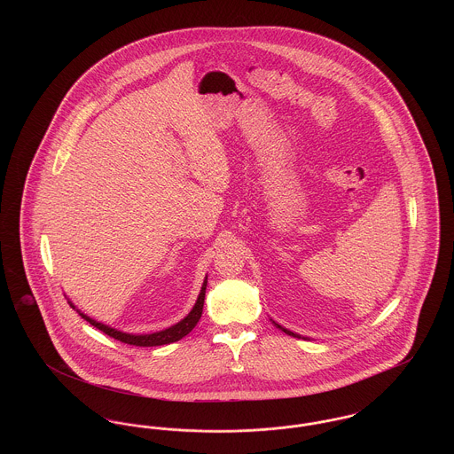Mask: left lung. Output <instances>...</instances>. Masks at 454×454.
<instances>
[{
    "instance_id": "left-lung-1",
    "label": "left lung",
    "mask_w": 454,
    "mask_h": 454,
    "mask_svg": "<svg viewBox=\"0 0 454 454\" xmlns=\"http://www.w3.org/2000/svg\"><path fill=\"white\" fill-rule=\"evenodd\" d=\"M278 325V324H276ZM278 326H279V328H282L281 325H278ZM282 330H284V332H286V333H289V335H293V337H298V335H296V333H293V332H289V330H286V328H282Z\"/></svg>"
}]
</instances>
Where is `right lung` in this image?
<instances>
[{"mask_svg": "<svg viewBox=\"0 0 454 454\" xmlns=\"http://www.w3.org/2000/svg\"><path fill=\"white\" fill-rule=\"evenodd\" d=\"M206 286H207V279L202 284L200 294H199V298H197V302H195L192 311H191L182 322L173 325V326L167 328V330H161V332H156V333H150V335H130V333H124V332H119V330H115V328H110L107 325L98 324V322L88 318L87 315H83V313H80V311H78V313L82 315V318L87 320L88 324L97 326L98 330H102L108 337L115 339V340H121V342H124V344L136 347L165 346V344L176 342V340H180L182 337H185L187 333H191L192 328L197 325V322L200 320L202 306H204V298H206ZM69 302V306L74 308L73 302Z\"/></svg>", "mask_w": 454, "mask_h": 454, "instance_id": "right-lung-1", "label": "right lung"}]
</instances>
